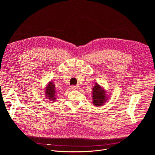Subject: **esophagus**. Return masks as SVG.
Returning <instances> with one entry per match:
<instances>
[{
	"instance_id": "34e87169",
	"label": "esophagus",
	"mask_w": 155,
	"mask_h": 155,
	"mask_svg": "<svg viewBox=\"0 0 155 155\" xmlns=\"http://www.w3.org/2000/svg\"><path fill=\"white\" fill-rule=\"evenodd\" d=\"M80 88L79 86H71V89L73 90H78Z\"/></svg>"
}]
</instances>
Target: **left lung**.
I'll return each mask as SVG.
<instances>
[{
    "label": "left lung",
    "instance_id": "8db88e82",
    "mask_svg": "<svg viewBox=\"0 0 155 155\" xmlns=\"http://www.w3.org/2000/svg\"><path fill=\"white\" fill-rule=\"evenodd\" d=\"M92 103L95 107H101L105 104L109 96L106 90L97 82L92 90Z\"/></svg>",
    "mask_w": 155,
    "mask_h": 155
}]
</instances>
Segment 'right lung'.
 Listing matches in <instances>:
<instances>
[{
  "mask_svg": "<svg viewBox=\"0 0 155 155\" xmlns=\"http://www.w3.org/2000/svg\"><path fill=\"white\" fill-rule=\"evenodd\" d=\"M44 93H45V98L48 101L54 102L56 101V94L57 90H56V87L54 83L52 81H49L45 86L44 89Z\"/></svg>",
  "mask_w": 155,
  "mask_h": 155,
  "instance_id": "add662e5",
  "label": "right lung"
}]
</instances>
